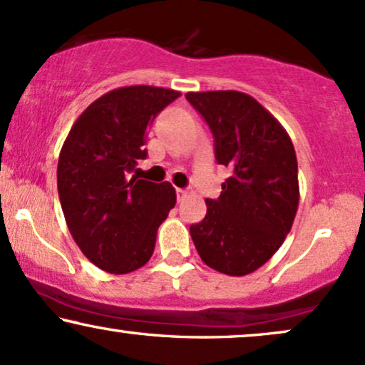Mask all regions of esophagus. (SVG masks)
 Returning <instances> with one entry per match:
<instances>
[{
    "mask_svg": "<svg viewBox=\"0 0 365 365\" xmlns=\"http://www.w3.org/2000/svg\"><path fill=\"white\" fill-rule=\"evenodd\" d=\"M188 194H190V192H188L187 188H177V197H178V202L185 200L187 197H188Z\"/></svg>",
    "mask_w": 365,
    "mask_h": 365,
    "instance_id": "34e87169",
    "label": "esophagus"
}]
</instances>
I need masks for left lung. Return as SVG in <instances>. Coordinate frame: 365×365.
Returning <instances> with one entry per match:
<instances>
[{"label": "left lung", "instance_id": "1", "mask_svg": "<svg viewBox=\"0 0 365 365\" xmlns=\"http://www.w3.org/2000/svg\"><path fill=\"white\" fill-rule=\"evenodd\" d=\"M205 118L216 160L231 170L207 214L190 226L202 262L241 277L269 262L291 231L299 205L297 158L287 130L253 96L235 90L188 91Z\"/></svg>", "mask_w": 365, "mask_h": 365}]
</instances>
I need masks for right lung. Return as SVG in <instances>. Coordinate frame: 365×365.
<instances>
[{"instance_id":"obj_1","label":"right lung","mask_w":365,"mask_h":365,"mask_svg":"<svg viewBox=\"0 0 365 365\" xmlns=\"http://www.w3.org/2000/svg\"><path fill=\"white\" fill-rule=\"evenodd\" d=\"M180 95L148 85L115 88L78 117L64 140L57 163L61 207L73 240L98 269L129 274L155 252L177 192L130 171L148 155L146 129Z\"/></svg>"}]
</instances>
